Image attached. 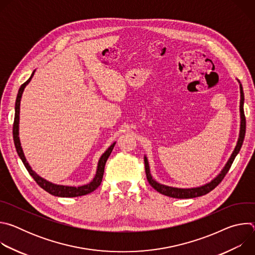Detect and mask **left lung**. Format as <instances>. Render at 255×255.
Instances as JSON below:
<instances>
[{
    "label": "left lung",
    "instance_id": "1",
    "mask_svg": "<svg viewBox=\"0 0 255 255\" xmlns=\"http://www.w3.org/2000/svg\"><path fill=\"white\" fill-rule=\"evenodd\" d=\"M240 94H241V100H240V115H241V127H240V134H239V139L237 142L236 147L231 155V157L229 158L227 164L225 165V167L223 168V170L221 171V173L218 175L216 178H214L211 183L202 186L200 188H194V189H177V188H171V187H167V186H163L158 184L157 181H155L149 171V165H148V161L147 158L144 157V164H145V173H146V177L149 185L158 193L170 197V198H176V199H191V198H197V197H201L204 196L208 193H210L211 191H213L218 185H219L221 181L223 180V178L225 177V175L227 174V172L229 171L236 155L238 154V152L240 151V148L242 146V143L244 140V136H245V130H246V120H245V115H244V109H243V103H244V94H243V90H242V85L240 84Z\"/></svg>",
    "mask_w": 255,
    "mask_h": 255
}]
</instances>
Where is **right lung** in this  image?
I'll use <instances>...</instances> for the list:
<instances>
[{
	"label": "right lung",
	"instance_id": "right-lung-1",
	"mask_svg": "<svg viewBox=\"0 0 255 255\" xmlns=\"http://www.w3.org/2000/svg\"><path fill=\"white\" fill-rule=\"evenodd\" d=\"M34 74V71H33ZM33 74L31 75V77L24 83L21 85L18 95H17V99H16V104H15V118H14V124H13V138H14V143H15V147L17 150L18 155L20 156L22 162L24 163L26 169L28 170V172L30 173V175L34 178V180L37 183V185L39 187H41L44 191H46L47 193L56 196V197H63V198H70V197H80V196H84L87 194H90L92 192H94L102 183L103 179V175H104V170H105V164L106 161L108 159V157L110 156L113 147L115 146V143H113L110 147H109L106 152L101 156L100 160H99V164H98V169H97V173L95 178L91 181L90 184L86 185V186H82V187H65V186H57V185H53L49 181L43 179L42 177H40L39 175L36 174L32 168L30 167L29 163L26 161V158L24 156L21 144H20V140H19V111H20V101H21V97L24 91V88L26 87V85L30 82V80L33 77Z\"/></svg>",
	"mask_w": 255,
	"mask_h": 255
}]
</instances>
